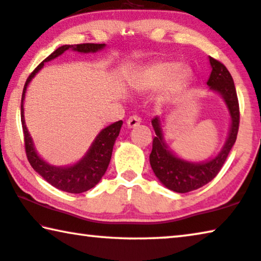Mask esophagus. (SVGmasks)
<instances>
[{"label": "esophagus", "instance_id": "esophagus-1", "mask_svg": "<svg viewBox=\"0 0 261 261\" xmlns=\"http://www.w3.org/2000/svg\"><path fill=\"white\" fill-rule=\"evenodd\" d=\"M141 123V118L138 117V115H133L129 119L127 120V127L128 128H134L136 126H139Z\"/></svg>", "mask_w": 261, "mask_h": 261}]
</instances>
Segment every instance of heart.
Returning <instances> with one entry per match:
<instances>
[{
    "instance_id": "b5f03b06",
    "label": "heart",
    "mask_w": 261,
    "mask_h": 261,
    "mask_svg": "<svg viewBox=\"0 0 261 261\" xmlns=\"http://www.w3.org/2000/svg\"><path fill=\"white\" fill-rule=\"evenodd\" d=\"M189 66L175 62H159L148 66L136 79L135 86L141 91H156L163 87V93L172 95L186 89L191 79Z\"/></svg>"
}]
</instances>
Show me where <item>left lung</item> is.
<instances>
[{
	"instance_id": "left-lung-1",
	"label": "left lung",
	"mask_w": 261,
	"mask_h": 261,
	"mask_svg": "<svg viewBox=\"0 0 261 261\" xmlns=\"http://www.w3.org/2000/svg\"><path fill=\"white\" fill-rule=\"evenodd\" d=\"M209 62L212 71L206 85L210 91L223 98L230 114V129L219 153L215 158L203 162H191L178 158L166 142L161 118L155 117L151 120L156 134L153 140V149L149 155L151 169L164 187L179 194L196 190L211 182L222 169L237 139L239 103L233 79L222 63L211 57H209Z\"/></svg>"
}]
</instances>
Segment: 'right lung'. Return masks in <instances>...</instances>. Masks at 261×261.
<instances>
[{"mask_svg": "<svg viewBox=\"0 0 261 261\" xmlns=\"http://www.w3.org/2000/svg\"><path fill=\"white\" fill-rule=\"evenodd\" d=\"M106 45L105 44H75V45H63L55 50L49 57L36 67L33 73L27 79L25 85H24L21 101V121L23 127L24 134V143H25L27 158L29 160L31 167L34 168L36 172H38L47 183H50L52 187L57 188L62 191L70 192V194H80L97 186L100 179L108 168V164L111 161L112 151L115 140L119 136L120 129L122 126V120L117 121L112 125L103 128L100 130V133L95 136L94 141L86 151V154L71 166L57 167L47 163L45 160H43L41 156L36 151L33 138L28 130L25 120H24V99H25V92L31 80L34 79L36 74L42 70L44 64L57 58L58 56L63 55L66 50H73L80 54H95L100 50H102Z\"/></svg>", "mask_w": 261, "mask_h": 261, "instance_id": "right-lung-1", "label": "right lung"}]
</instances>
